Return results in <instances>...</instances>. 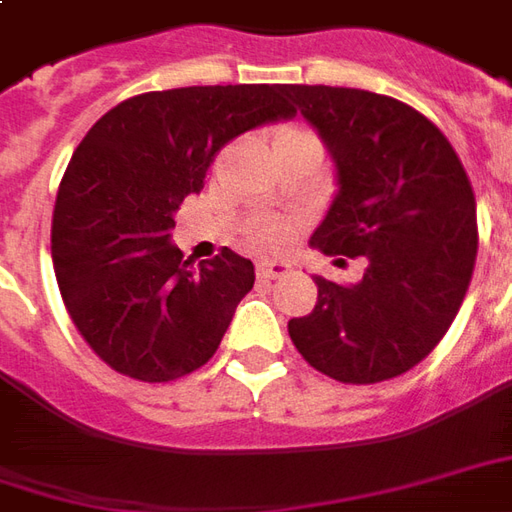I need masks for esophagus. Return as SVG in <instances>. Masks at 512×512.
I'll list each match as a JSON object with an SVG mask.
<instances>
[{
	"label": "esophagus",
	"instance_id": "1",
	"mask_svg": "<svg viewBox=\"0 0 512 512\" xmlns=\"http://www.w3.org/2000/svg\"><path fill=\"white\" fill-rule=\"evenodd\" d=\"M288 271H291L288 263H277V260H274V263H268L266 260V263H260V266H257V280H263V282L280 280V277H285Z\"/></svg>",
	"mask_w": 512,
	"mask_h": 512
}]
</instances>
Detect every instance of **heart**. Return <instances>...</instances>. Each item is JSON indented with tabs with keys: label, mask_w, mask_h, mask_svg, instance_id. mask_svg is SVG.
I'll return each mask as SVG.
<instances>
[{
	"label": "heart",
	"mask_w": 512,
	"mask_h": 512,
	"mask_svg": "<svg viewBox=\"0 0 512 512\" xmlns=\"http://www.w3.org/2000/svg\"><path fill=\"white\" fill-rule=\"evenodd\" d=\"M302 141H316V138L305 130H282L280 135H277V144H302ZM285 241H288V230H285V227H266V230L257 232L255 238V244L260 246V249H280Z\"/></svg>",
	"instance_id": "b5f03b06"
}]
</instances>
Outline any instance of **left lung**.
I'll return each instance as SVG.
<instances>
[{"instance_id": "1", "label": "left lung", "mask_w": 512, "mask_h": 512, "mask_svg": "<svg viewBox=\"0 0 512 512\" xmlns=\"http://www.w3.org/2000/svg\"><path fill=\"white\" fill-rule=\"evenodd\" d=\"M335 163L338 194L310 246L366 257L357 285L316 277V307L288 321L293 346L338 382L399 377L438 346L471 282L477 202L460 157L399 99L280 85Z\"/></svg>"}]
</instances>
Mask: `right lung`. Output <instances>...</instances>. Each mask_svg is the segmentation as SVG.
<instances>
[{
  "mask_svg": "<svg viewBox=\"0 0 512 512\" xmlns=\"http://www.w3.org/2000/svg\"><path fill=\"white\" fill-rule=\"evenodd\" d=\"M293 113L280 85L152 91L107 110L74 149L52 263L74 327L113 371L171 382L216 355L255 266L224 246L191 268L171 244L174 213L221 146Z\"/></svg>",
  "mask_w": 512,
  "mask_h": 512,
  "instance_id": "1",
  "label": "right lung"
}]
</instances>
